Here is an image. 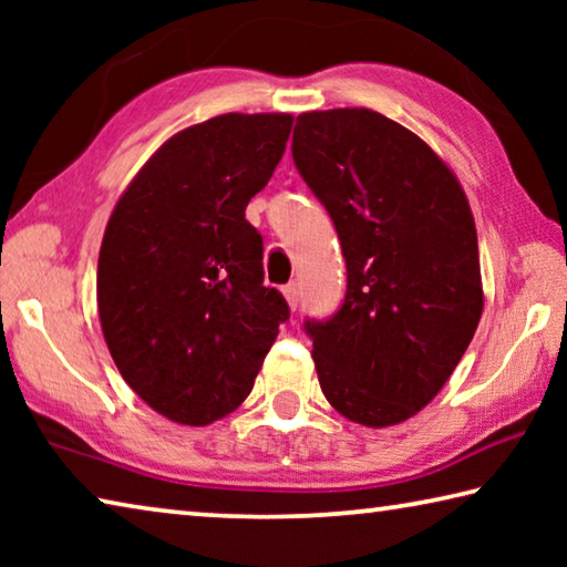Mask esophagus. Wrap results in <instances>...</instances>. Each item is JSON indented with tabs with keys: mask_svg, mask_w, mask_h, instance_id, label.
<instances>
[{
	"mask_svg": "<svg viewBox=\"0 0 567 567\" xmlns=\"http://www.w3.org/2000/svg\"><path fill=\"white\" fill-rule=\"evenodd\" d=\"M282 295H285L287 305H290V310H295L297 302H300V290H297V285H295V282L285 285V287H282Z\"/></svg>",
	"mask_w": 567,
	"mask_h": 567,
	"instance_id": "esophagus-1",
	"label": "esophagus"
}]
</instances>
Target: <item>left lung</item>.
Masks as SVG:
<instances>
[{"instance_id":"1","label":"left lung","mask_w":567,"mask_h":567,"mask_svg":"<svg viewBox=\"0 0 567 567\" xmlns=\"http://www.w3.org/2000/svg\"><path fill=\"white\" fill-rule=\"evenodd\" d=\"M292 157L348 262L340 312L305 324L320 388L358 425H400L443 390L483 315L465 189L425 140L364 107L302 112Z\"/></svg>"}]
</instances>
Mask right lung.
<instances>
[{
	"label": "right lung",
	"instance_id": "1",
	"mask_svg": "<svg viewBox=\"0 0 567 567\" xmlns=\"http://www.w3.org/2000/svg\"><path fill=\"white\" fill-rule=\"evenodd\" d=\"M292 114H219L159 145L104 229L97 310L124 382L172 422L205 427L252 392L290 318L265 287L245 207L267 182Z\"/></svg>",
	"mask_w": 567,
	"mask_h": 567
}]
</instances>
